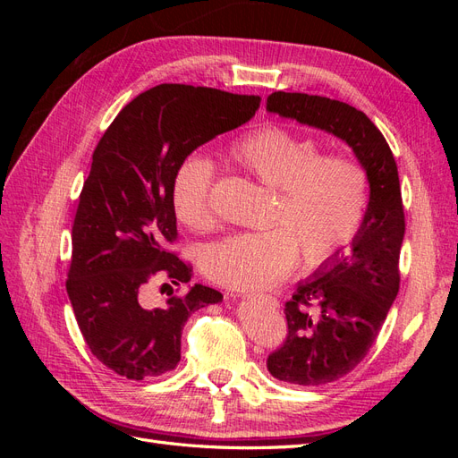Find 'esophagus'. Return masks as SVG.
<instances>
[{
  "mask_svg": "<svg viewBox=\"0 0 458 458\" xmlns=\"http://www.w3.org/2000/svg\"><path fill=\"white\" fill-rule=\"evenodd\" d=\"M254 298H258V300H261V301H266L269 308H276V306H279V301H276V298H273V296H254Z\"/></svg>",
  "mask_w": 458,
  "mask_h": 458,
  "instance_id": "34e87169",
  "label": "esophagus"
}]
</instances>
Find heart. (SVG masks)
I'll list each match as a JSON object with an SVG mask.
<instances>
[{"instance_id":"1","label":"heart","mask_w":458,"mask_h":458,"mask_svg":"<svg viewBox=\"0 0 458 458\" xmlns=\"http://www.w3.org/2000/svg\"><path fill=\"white\" fill-rule=\"evenodd\" d=\"M321 152L313 137L281 123H266L229 147L231 162L275 187L276 199L271 227L231 234L206 248L202 267L212 281L241 290L267 288L293 269L298 250L303 261L318 266L355 239L369 208V174L353 157ZM210 191V162L191 155L179 164L172 204L182 224L195 231L214 225Z\"/></svg>"}]
</instances>
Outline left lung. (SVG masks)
Returning a JSON list of instances; mask_svg holds the SVG:
<instances>
[{"label":"left lung","mask_w":458,"mask_h":458,"mask_svg":"<svg viewBox=\"0 0 458 458\" xmlns=\"http://www.w3.org/2000/svg\"><path fill=\"white\" fill-rule=\"evenodd\" d=\"M267 110L348 143L370 182L367 216L350 252L340 250L298 284L284 306L286 340L267 357L275 378L321 386L363 361L399 293L405 214L397 164L380 130L348 103L275 91Z\"/></svg>","instance_id":"obj_1"}]
</instances>
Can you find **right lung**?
<instances>
[{
    "instance_id": "1",
    "label": "right lung",
    "mask_w": 458,
    "mask_h": 458,
    "mask_svg": "<svg viewBox=\"0 0 458 458\" xmlns=\"http://www.w3.org/2000/svg\"><path fill=\"white\" fill-rule=\"evenodd\" d=\"M258 95L160 84L120 110L93 150L72 225L66 293L91 353L130 380L174 370L191 313L224 300L195 284L160 306L148 284H187L192 267L177 239L172 183L192 150L250 120ZM170 286V284H162Z\"/></svg>"
}]
</instances>
